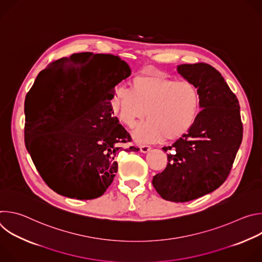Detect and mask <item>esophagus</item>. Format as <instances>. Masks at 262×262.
I'll list each match as a JSON object with an SVG mask.
<instances>
[{"mask_svg":"<svg viewBox=\"0 0 262 262\" xmlns=\"http://www.w3.org/2000/svg\"><path fill=\"white\" fill-rule=\"evenodd\" d=\"M140 150H141L142 152L146 154V152H148L149 150H150V146H149L148 144H141V145H140Z\"/></svg>","mask_w":262,"mask_h":262,"instance_id":"esophagus-1","label":"esophagus"}]
</instances>
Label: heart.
I'll use <instances>...</instances> for the list:
<instances>
[{
  "instance_id": "1",
  "label": "heart",
  "mask_w": 262,
  "mask_h": 262,
  "mask_svg": "<svg viewBox=\"0 0 262 262\" xmlns=\"http://www.w3.org/2000/svg\"><path fill=\"white\" fill-rule=\"evenodd\" d=\"M129 89L118 87L111 105L119 120L134 127L145 116L148 119L135 132L138 141L174 140L188 133L201 110V95L189 80H176L165 74H139Z\"/></svg>"
}]
</instances>
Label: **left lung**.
<instances>
[{
  "label": "left lung",
  "instance_id": "left-lung-1",
  "mask_svg": "<svg viewBox=\"0 0 262 262\" xmlns=\"http://www.w3.org/2000/svg\"><path fill=\"white\" fill-rule=\"evenodd\" d=\"M177 69L199 89L202 110L188 133L163 147L171 154L152 184L163 199L188 202L211 193L227 179L243 140V123L238 100L214 67L201 62Z\"/></svg>",
  "mask_w": 262,
  "mask_h": 262
}]
</instances>
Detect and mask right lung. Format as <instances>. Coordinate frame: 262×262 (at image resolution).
I'll list each match as a JSON object with an SVG mask.
<instances>
[{"instance_id":"obj_1","label":"right lung","mask_w":262,"mask_h":262,"mask_svg":"<svg viewBox=\"0 0 262 262\" xmlns=\"http://www.w3.org/2000/svg\"><path fill=\"white\" fill-rule=\"evenodd\" d=\"M129 74L119 57L86 52L60 58L37 76L26 97L35 103L26 115L25 142L37 171L57 194L100 197L114 180L118 154L139 151L121 146L132 137L111 105L115 86Z\"/></svg>"}]
</instances>
